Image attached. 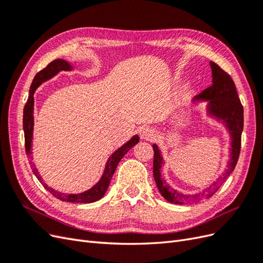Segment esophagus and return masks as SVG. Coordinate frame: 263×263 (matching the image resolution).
<instances>
[{
  "label": "esophagus",
  "instance_id": "1",
  "mask_svg": "<svg viewBox=\"0 0 263 263\" xmlns=\"http://www.w3.org/2000/svg\"><path fill=\"white\" fill-rule=\"evenodd\" d=\"M156 137V132L151 127H145L140 133V138L144 140H153Z\"/></svg>",
  "mask_w": 263,
  "mask_h": 263
}]
</instances>
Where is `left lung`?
<instances>
[{
	"instance_id": "obj_1",
	"label": "left lung",
	"mask_w": 263,
	"mask_h": 263,
	"mask_svg": "<svg viewBox=\"0 0 263 263\" xmlns=\"http://www.w3.org/2000/svg\"><path fill=\"white\" fill-rule=\"evenodd\" d=\"M210 65L212 69V85L201 94L194 97L192 102L194 104H198L200 102H208L206 115L224 125L230 137V158L224 173L218 177L216 182H213L201 193L192 195L183 194L172 189V186L162 178L161 168L165 162L158 145L154 144V178L156 184L160 194L166 201L173 204H194L210 198L217 192L219 186L234 171L238 158H239L241 133L243 129V107L238 98L233 79L215 62L211 61Z\"/></svg>"
}]
</instances>
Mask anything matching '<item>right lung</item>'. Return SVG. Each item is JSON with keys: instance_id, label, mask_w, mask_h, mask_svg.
Instances as JSON below:
<instances>
[{"instance_id": "add662e5", "label": "right lung", "mask_w": 263, "mask_h": 263, "mask_svg": "<svg viewBox=\"0 0 263 263\" xmlns=\"http://www.w3.org/2000/svg\"><path fill=\"white\" fill-rule=\"evenodd\" d=\"M73 69V66L70 62L63 60V59H57L50 62L44 70L39 71V72L35 76L33 83L30 85L29 90V97L27 100V103L25 107H24V115H23V129L24 134H25V149L26 155L29 159L31 164V147H33V132H34V94L37 90L38 86H41L44 82L50 80L54 76H57L60 71H70ZM139 141L138 135H134V136L127 141L123 146L116 149L114 153L109 156L107 161L105 163L104 172H103L101 179L97 182V184H94L91 189L84 191L82 193L78 194H69V193H62L58 192L57 190H54L50 186H48L42 179V176L39 174L38 170L36 168H33V172L36 176V178L42 183L43 186L50 192L54 197H57L58 200L62 202H70V203H93L97 202L104 196L106 193V190L109 185L110 180H112L113 174L117 168L118 162L122 160V158L128 153V151L136 145Z\"/></svg>"}]
</instances>
